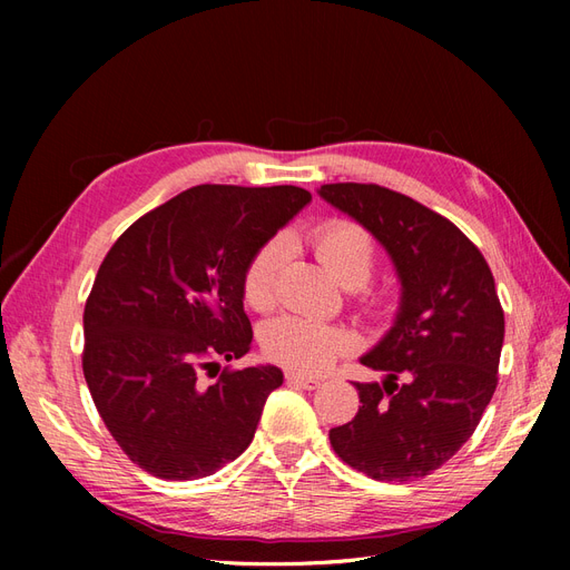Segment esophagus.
Wrapping results in <instances>:
<instances>
[{
    "label": "esophagus",
    "mask_w": 570,
    "mask_h": 570,
    "mask_svg": "<svg viewBox=\"0 0 570 570\" xmlns=\"http://www.w3.org/2000/svg\"><path fill=\"white\" fill-rule=\"evenodd\" d=\"M285 381L289 383V385H299V387H304V390H314V387H318L321 385V381L318 377H312V375H302V373H285Z\"/></svg>",
    "instance_id": "1"
}]
</instances>
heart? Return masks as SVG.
I'll return each mask as SVG.
<instances>
[{
    "label": "heart",
    "mask_w": 570,
    "mask_h": 570,
    "mask_svg": "<svg viewBox=\"0 0 570 570\" xmlns=\"http://www.w3.org/2000/svg\"><path fill=\"white\" fill-rule=\"evenodd\" d=\"M316 256L344 287H354L361 312L383 318L394 306V289L387 285H364L375 266V239L371 233L347 218H331L312 233ZM287 258L285 237H271L258 247L243 271L245 302L266 312L275 302V285ZM264 352L275 364L299 373H316L350 352L352 335L337 325L318 323L302 316H281L266 323L262 333Z\"/></svg>",
    "instance_id": "b5f03b06"
}]
</instances>
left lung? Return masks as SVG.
I'll use <instances>...</instances> for the list:
<instances>
[{
  "instance_id": "obj_1",
  "label": "left lung",
  "mask_w": 570,
  "mask_h": 570,
  "mask_svg": "<svg viewBox=\"0 0 570 570\" xmlns=\"http://www.w3.org/2000/svg\"><path fill=\"white\" fill-rule=\"evenodd\" d=\"M321 197L373 233L396 266L402 306L361 364L356 416L331 430L335 454L373 480L438 471L473 435L497 390L504 342L485 256L450 218L373 183L321 185Z\"/></svg>"
}]
</instances>
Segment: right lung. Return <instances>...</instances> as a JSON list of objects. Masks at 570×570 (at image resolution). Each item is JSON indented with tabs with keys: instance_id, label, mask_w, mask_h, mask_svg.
Wrapping results in <instances>:
<instances>
[{
	"instance_id": "right-lung-1",
	"label": "right lung",
	"mask_w": 570,
	"mask_h": 570,
	"mask_svg": "<svg viewBox=\"0 0 570 570\" xmlns=\"http://www.w3.org/2000/svg\"><path fill=\"white\" fill-rule=\"evenodd\" d=\"M312 195L295 185H197L120 235L85 302L82 373L111 438L164 480H197L243 454L275 366L252 350L243 271Z\"/></svg>"
}]
</instances>
